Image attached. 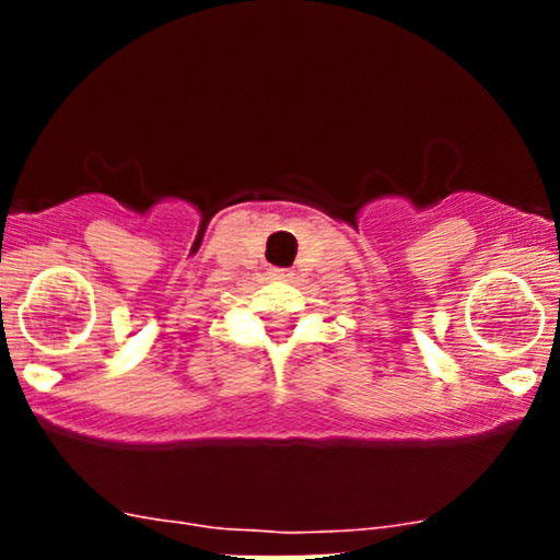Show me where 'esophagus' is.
<instances>
[{
  "mask_svg": "<svg viewBox=\"0 0 560 560\" xmlns=\"http://www.w3.org/2000/svg\"><path fill=\"white\" fill-rule=\"evenodd\" d=\"M271 276H273V279H279V281H289L294 273L287 271V268H271Z\"/></svg>",
  "mask_w": 560,
  "mask_h": 560,
  "instance_id": "esophagus-1",
  "label": "esophagus"
}]
</instances>
